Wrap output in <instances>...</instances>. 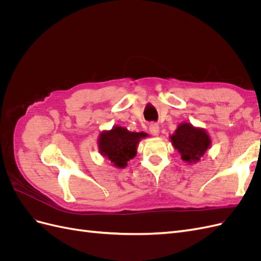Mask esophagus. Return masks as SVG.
Segmentation results:
<instances>
[{"instance_id":"1","label":"esophagus","mask_w":261,"mask_h":261,"mask_svg":"<svg viewBox=\"0 0 261 261\" xmlns=\"http://www.w3.org/2000/svg\"><path fill=\"white\" fill-rule=\"evenodd\" d=\"M159 130H160V127H159V125H158L156 123H150L149 124V132L152 134L153 136H158L159 135Z\"/></svg>"}]
</instances>
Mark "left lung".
Wrapping results in <instances>:
<instances>
[{"mask_svg":"<svg viewBox=\"0 0 261 261\" xmlns=\"http://www.w3.org/2000/svg\"><path fill=\"white\" fill-rule=\"evenodd\" d=\"M173 146L180 153L181 160L195 163L210 148L211 139L206 130L195 127L189 123H181L170 137Z\"/></svg>","mask_w":261,"mask_h":261,"instance_id":"obj_1","label":"left lung"}]
</instances>
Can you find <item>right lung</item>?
I'll return each mask as SVG.
<instances>
[{
	"instance_id": "obj_1",
	"label": "right lung",
	"mask_w": 261,
	"mask_h": 261,
	"mask_svg": "<svg viewBox=\"0 0 261 261\" xmlns=\"http://www.w3.org/2000/svg\"><path fill=\"white\" fill-rule=\"evenodd\" d=\"M147 136V134L143 132H129L121 126H114L111 130H105L100 134L98 140L99 151L102 155L107 156L114 167L123 169L136 155L139 140Z\"/></svg>"
}]
</instances>
